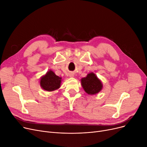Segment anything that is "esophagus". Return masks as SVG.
Listing matches in <instances>:
<instances>
[{"mask_svg":"<svg viewBox=\"0 0 147 147\" xmlns=\"http://www.w3.org/2000/svg\"><path fill=\"white\" fill-rule=\"evenodd\" d=\"M69 77H71V78H72V77H74V74L72 73L69 74Z\"/></svg>","mask_w":147,"mask_h":147,"instance_id":"34e87169","label":"esophagus"}]
</instances>
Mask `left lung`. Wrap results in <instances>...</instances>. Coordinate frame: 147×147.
<instances>
[{"instance_id": "8db88e82", "label": "left lung", "mask_w": 147, "mask_h": 147, "mask_svg": "<svg viewBox=\"0 0 147 147\" xmlns=\"http://www.w3.org/2000/svg\"><path fill=\"white\" fill-rule=\"evenodd\" d=\"M81 82L84 91L90 95H94L98 93L102 88L101 82L93 73L88 74L86 78L82 79Z\"/></svg>"}]
</instances>
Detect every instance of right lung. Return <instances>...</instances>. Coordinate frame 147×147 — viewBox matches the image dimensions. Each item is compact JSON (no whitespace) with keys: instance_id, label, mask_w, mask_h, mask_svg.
<instances>
[{"instance_id":"add662e5","label":"right lung","mask_w":147,"mask_h":147,"mask_svg":"<svg viewBox=\"0 0 147 147\" xmlns=\"http://www.w3.org/2000/svg\"><path fill=\"white\" fill-rule=\"evenodd\" d=\"M61 78L50 70L40 79V86L45 90L53 91L60 87Z\"/></svg>"}]
</instances>
